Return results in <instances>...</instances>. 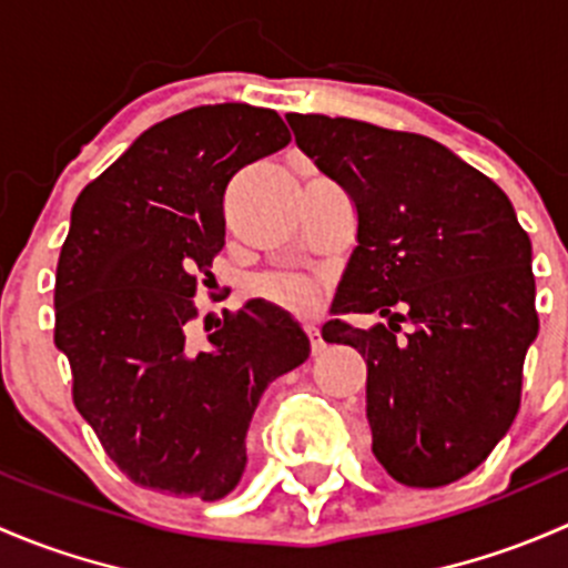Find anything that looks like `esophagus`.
Segmentation results:
<instances>
[{
    "mask_svg": "<svg viewBox=\"0 0 568 568\" xmlns=\"http://www.w3.org/2000/svg\"><path fill=\"white\" fill-rule=\"evenodd\" d=\"M305 332H307V337H311V348H313V354H318V352H324V337H321V332L316 329V326H305Z\"/></svg>",
    "mask_w": 568,
    "mask_h": 568,
    "instance_id": "obj_1",
    "label": "esophagus"
}]
</instances>
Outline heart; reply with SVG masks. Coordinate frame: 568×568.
<instances>
[{"label": "heart", "instance_id": "obj_1", "mask_svg": "<svg viewBox=\"0 0 568 568\" xmlns=\"http://www.w3.org/2000/svg\"><path fill=\"white\" fill-rule=\"evenodd\" d=\"M252 294L272 302L280 311H288L294 316H311L318 307V285L305 274L274 272L252 280Z\"/></svg>", "mask_w": 568, "mask_h": 568}]
</instances>
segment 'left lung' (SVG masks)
I'll use <instances>...</instances> for the list:
<instances>
[{
  "mask_svg": "<svg viewBox=\"0 0 568 568\" xmlns=\"http://www.w3.org/2000/svg\"><path fill=\"white\" fill-rule=\"evenodd\" d=\"M294 140L357 211V247L324 326L368 365L374 456L398 484L434 489L473 473L519 409L538 335L532 247L511 200L439 142L348 118L285 114ZM398 320L413 332L394 337Z\"/></svg>",
  "mask_w": 568,
  "mask_h": 568,
  "instance_id": "left-lung-1",
  "label": "left lung"
}]
</instances>
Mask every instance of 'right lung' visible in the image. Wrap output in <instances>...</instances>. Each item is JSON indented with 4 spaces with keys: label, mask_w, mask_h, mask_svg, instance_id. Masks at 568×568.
<instances>
[{
    "label": "right lung",
    "mask_w": 568,
    "mask_h": 568,
    "mask_svg": "<svg viewBox=\"0 0 568 568\" xmlns=\"http://www.w3.org/2000/svg\"><path fill=\"white\" fill-rule=\"evenodd\" d=\"M288 142L274 109H189L142 131L73 203L54 343L79 415L145 489L209 503L236 489L257 400L311 354L300 321L266 300L200 352L186 343L197 280L225 247L227 183Z\"/></svg>",
    "instance_id": "obj_1"
}]
</instances>
